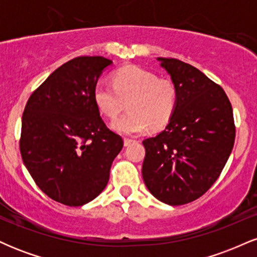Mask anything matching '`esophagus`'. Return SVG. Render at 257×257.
<instances>
[{
	"mask_svg": "<svg viewBox=\"0 0 257 257\" xmlns=\"http://www.w3.org/2000/svg\"><path fill=\"white\" fill-rule=\"evenodd\" d=\"M135 143L134 139H129V138H124V146H129L131 144Z\"/></svg>",
	"mask_w": 257,
	"mask_h": 257,
	"instance_id": "34e87169",
	"label": "esophagus"
}]
</instances>
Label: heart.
Masks as SVG:
<instances>
[{"label": "heart", "mask_w": 257, "mask_h": 257, "mask_svg": "<svg viewBox=\"0 0 257 257\" xmlns=\"http://www.w3.org/2000/svg\"><path fill=\"white\" fill-rule=\"evenodd\" d=\"M96 107L108 118H114L124 108L129 110L112 122V128L123 134H138L163 128L172 119L179 101V90L169 78L140 66L120 67L112 75V85L99 82L93 90Z\"/></svg>", "instance_id": "1"}]
</instances>
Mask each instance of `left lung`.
Wrapping results in <instances>:
<instances>
[{"label":"left lung","instance_id":"left-lung-1","mask_svg":"<svg viewBox=\"0 0 257 257\" xmlns=\"http://www.w3.org/2000/svg\"><path fill=\"white\" fill-rule=\"evenodd\" d=\"M179 90L163 132L143 141V178L161 202L182 205L202 197L220 176L234 145L232 105L202 71L173 58H157Z\"/></svg>","mask_w":257,"mask_h":257}]
</instances>
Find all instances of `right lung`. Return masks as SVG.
<instances>
[{"label": "right lung", "instance_id": "1", "mask_svg": "<svg viewBox=\"0 0 257 257\" xmlns=\"http://www.w3.org/2000/svg\"><path fill=\"white\" fill-rule=\"evenodd\" d=\"M104 57L67 61L37 88L22 118L20 153L36 185L49 198L81 206L98 197L123 147L106 126L93 98Z\"/></svg>", "mask_w": 257, "mask_h": 257}]
</instances>
